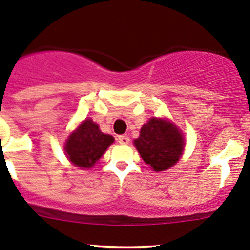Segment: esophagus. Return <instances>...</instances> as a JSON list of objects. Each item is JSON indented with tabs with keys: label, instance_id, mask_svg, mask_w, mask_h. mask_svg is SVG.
<instances>
[{
	"label": "esophagus",
	"instance_id": "obj_1",
	"mask_svg": "<svg viewBox=\"0 0 250 250\" xmlns=\"http://www.w3.org/2000/svg\"><path fill=\"white\" fill-rule=\"evenodd\" d=\"M117 140H118V143L122 144V145H127V144H129L130 139L128 138L127 135H120L117 138Z\"/></svg>",
	"mask_w": 250,
	"mask_h": 250
}]
</instances>
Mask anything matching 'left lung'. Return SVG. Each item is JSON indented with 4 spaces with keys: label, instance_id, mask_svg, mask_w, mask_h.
<instances>
[{
    "label": "left lung",
    "instance_id": "left-lung-1",
    "mask_svg": "<svg viewBox=\"0 0 250 250\" xmlns=\"http://www.w3.org/2000/svg\"><path fill=\"white\" fill-rule=\"evenodd\" d=\"M134 145L154 171H164L180 159L185 140L172 123L153 117L143 125Z\"/></svg>",
    "mask_w": 250,
    "mask_h": 250
}]
</instances>
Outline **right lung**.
Returning a JSON list of instances; mask_svg holds the SVG:
<instances>
[{
	"mask_svg": "<svg viewBox=\"0 0 250 250\" xmlns=\"http://www.w3.org/2000/svg\"><path fill=\"white\" fill-rule=\"evenodd\" d=\"M114 143V138L99 130L92 120H85L74 133L70 134L64 151L68 159L78 167L88 169L93 167Z\"/></svg>",
	"mask_w": 250,
	"mask_h": 250,
	"instance_id": "obj_1",
	"label": "right lung"
}]
</instances>
